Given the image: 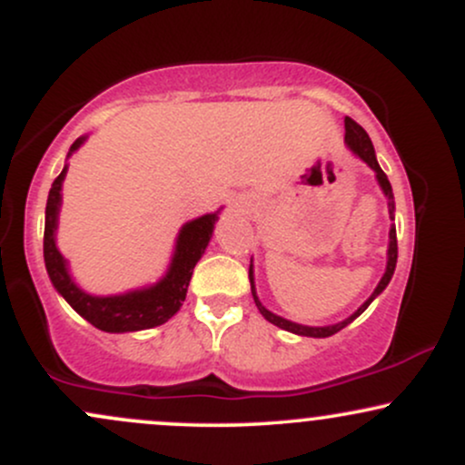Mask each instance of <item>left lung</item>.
I'll return each mask as SVG.
<instances>
[{"label":"left lung","instance_id":"left-lung-1","mask_svg":"<svg viewBox=\"0 0 465 465\" xmlns=\"http://www.w3.org/2000/svg\"><path fill=\"white\" fill-rule=\"evenodd\" d=\"M345 142H348V146L351 148V151L359 154L362 162H365V163L370 165V168L373 170V173H376L378 183H381L382 192H385V196L389 199V214H391V218H393V192H391V183H389L387 174L382 173V168H381V165H378V162H376V153H373L371 140H370V135H367V131L362 129L359 122L351 120V117H345ZM387 255H389V258H387V271H385V275H382L381 284H378L376 291L371 292L370 300L362 303V306H361L359 311H356L354 314H351V317H348V319H345V322H341V323H336V325H325V328H308V325H300V323L286 322V319L277 317V314L266 311L262 303H260L258 297H255L253 271H251V266H249V282H251V292H253V302H255V306H258V311L262 312V317L266 319V322H271L273 325H277V328L288 330V332H292V334L314 336V339H325V336H332V334L339 332V330H343L345 325L354 322V319L359 317L361 312H365V308L370 306V303H371L373 300H376V297L381 295L382 291H385L389 282H391L393 271H396V262H398V238H396V227H391V232H389V253H387Z\"/></svg>","mask_w":465,"mask_h":465}]
</instances>
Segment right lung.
Masks as SVG:
<instances>
[{
	"mask_svg": "<svg viewBox=\"0 0 465 465\" xmlns=\"http://www.w3.org/2000/svg\"><path fill=\"white\" fill-rule=\"evenodd\" d=\"M80 143H83V137L72 143V151H76ZM63 179H65V170L58 174L50 188V196H47L45 207L44 233L45 269L56 291L65 297L69 306H72L80 317H84L89 323L95 325L98 330H104V332H135V330H148L168 322L185 300V292H188L194 266L201 260L207 242H210L218 216L205 214L181 229L173 264H170L168 275H165L157 286L146 288V291L129 292V295L92 297L74 284L65 269V260L58 253L54 242Z\"/></svg>",
	"mask_w": 465,
	"mask_h": 465,
	"instance_id": "add662e5",
	"label": "right lung"
}]
</instances>
